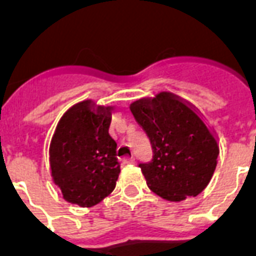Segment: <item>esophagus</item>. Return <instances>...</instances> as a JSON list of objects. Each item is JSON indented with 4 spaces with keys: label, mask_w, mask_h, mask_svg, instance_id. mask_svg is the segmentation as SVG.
<instances>
[{
    "label": "esophagus",
    "mask_w": 256,
    "mask_h": 256,
    "mask_svg": "<svg viewBox=\"0 0 256 256\" xmlns=\"http://www.w3.org/2000/svg\"><path fill=\"white\" fill-rule=\"evenodd\" d=\"M124 164H136V158H134V156H132V158H128V160H124Z\"/></svg>",
    "instance_id": "34e87169"
}]
</instances>
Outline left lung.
<instances>
[{
    "instance_id": "obj_1",
    "label": "left lung",
    "mask_w": 256,
    "mask_h": 256,
    "mask_svg": "<svg viewBox=\"0 0 256 256\" xmlns=\"http://www.w3.org/2000/svg\"><path fill=\"white\" fill-rule=\"evenodd\" d=\"M130 110L152 142V162L140 164L148 188L170 202L200 194L218 164L219 144L198 110L168 92L140 98Z\"/></svg>"
}]
</instances>
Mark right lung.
<instances>
[{
    "label": "right lung",
    "mask_w": 256,
    "mask_h": 256,
    "mask_svg": "<svg viewBox=\"0 0 256 256\" xmlns=\"http://www.w3.org/2000/svg\"><path fill=\"white\" fill-rule=\"evenodd\" d=\"M114 106L82 100L61 116L49 148L50 174L65 200L96 206L116 187L120 172L108 134Z\"/></svg>",
    "instance_id": "1"
}]
</instances>
